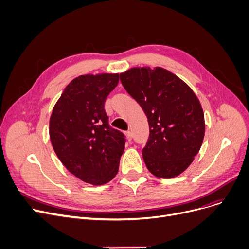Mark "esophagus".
Returning <instances> with one entry per match:
<instances>
[{"mask_svg":"<svg viewBox=\"0 0 249 249\" xmlns=\"http://www.w3.org/2000/svg\"><path fill=\"white\" fill-rule=\"evenodd\" d=\"M125 136H126V138H127L128 141H131L132 138H133V135H132L131 131H126V132H125Z\"/></svg>","mask_w":249,"mask_h":249,"instance_id":"obj_1","label":"esophagus"}]
</instances>
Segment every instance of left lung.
<instances>
[{"label": "left lung", "mask_w": 249, "mask_h": 249, "mask_svg": "<svg viewBox=\"0 0 249 249\" xmlns=\"http://www.w3.org/2000/svg\"><path fill=\"white\" fill-rule=\"evenodd\" d=\"M122 84L144 110L150 136L143 149L148 170L173 178L195 159L205 136V115L186 83L160 67L132 68L121 74Z\"/></svg>", "instance_id": "1"}]
</instances>
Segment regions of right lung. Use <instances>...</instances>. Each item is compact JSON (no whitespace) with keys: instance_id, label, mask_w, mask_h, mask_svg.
Listing matches in <instances>:
<instances>
[{"instance_id":"1","label":"right lung","mask_w":249,"mask_h":249,"mask_svg":"<svg viewBox=\"0 0 249 249\" xmlns=\"http://www.w3.org/2000/svg\"><path fill=\"white\" fill-rule=\"evenodd\" d=\"M120 75H82L71 81L50 120L53 148L64 166L79 179L102 185L116 175L125 139L112 128L104 102Z\"/></svg>"}]
</instances>
